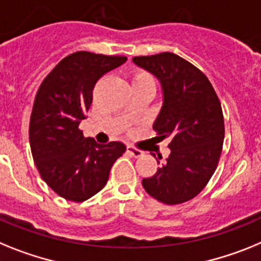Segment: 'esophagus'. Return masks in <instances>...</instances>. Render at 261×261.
I'll return each instance as SVG.
<instances>
[{
  "label": "esophagus",
  "mask_w": 261,
  "mask_h": 261,
  "mask_svg": "<svg viewBox=\"0 0 261 261\" xmlns=\"http://www.w3.org/2000/svg\"><path fill=\"white\" fill-rule=\"evenodd\" d=\"M127 153H130V155L134 156V158H140V156L143 155V151L134 146H127Z\"/></svg>",
  "instance_id": "1"
}]
</instances>
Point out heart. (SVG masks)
<instances>
[{"label": "heart", "instance_id": "b5f03b06", "mask_svg": "<svg viewBox=\"0 0 261 261\" xmlns=\"http://www.w3.org/2000/svg\"><path fill=\"white\" fill-rule=\"evenodd\" d=\"M131 83H133V88L155 87V77L151 72L137 68L131 72Z\"/></svg>", "mask_w": 261, "mask_h": 261}]
</instances>
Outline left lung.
Masks as SVG:
<instances>
[{
	"label": "left lung",
	"instance_id": "8db88e82",
	"mask_svg": "<svg viewBox=\"0 0 261 261\" xmlns=\"http://www.w3.org/2000/svg\"><path fill=\"white\" fill-rule=\"evenodd\" d=\"M133 60L162 83L164 105L153 130L158 140L171 138V155L142 184L160 202L184 203L207 185L218 167L225 139L221 101L205 73L176 54L160 52Z\"/></svg>",
	"mask_w": 261,
	"mask_h": 261
}]
</instances>
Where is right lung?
<instances>
[{
	"instance_id": "add662e5",
	"label": "right lung",
	"mask_w": 261,
	"mask_h": 261,
	"mask_svg": "<svg viewBox=\"0 0 261 261\" xmlns=\"http://www.w3.org/2000/svg\"><path fill=\"white\" fill-rule=\"evenodd\" d=\"M127 60L123 55L77 51L44 77L36 92L29 138L36 168L56 194L83 202L102 189L122 142L98 144L79 128L87 118L97 81Z\"/></svg>"
}]
</instances>
